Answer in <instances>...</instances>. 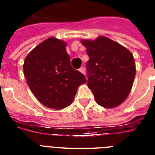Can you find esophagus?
<instances>
[{"label":"esophagus","instance_id":"esophagus-1","mask_svg":"<svg viewBox=\"0 0 155 155\" xmlns=\"http://www.w3.org/2000/svg\"><path fill=\"white\" fill-rule=\"evenodd\" d=\"M80 71V72L82 73V74H84V75H85V69L84 67H82V68H80V70H79Z\"/></svg>","mask_w":155,"mask_h":155}]
</instances>
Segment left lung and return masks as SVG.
I'll list each match as a JSON object with an SVG mask.
<instances>
[{
  "instance_id": "8db88e82",
  "label": "left lung",
  "mask_w": 155,
  "mask_h": 155,
  "mask_svg": "<svg viewBox=\"0 0 155 155\" xmlns=\"http://www.w3.org/2000/svg\"><path fill=\"white\" fill-rule=\"evenodd\" d=\"M87 50V86L104 108H115L127 98L134 80V56L125 47L104 36L81 40Z\"/></svg>"
}]
</instances>
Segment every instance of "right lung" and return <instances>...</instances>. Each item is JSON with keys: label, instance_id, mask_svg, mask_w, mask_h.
I'll return each mask as SVG.
<instances>
[{"label": "right lung", "instance_id": "add662e5", "mask_svg": "<svg viewBox=\"0 0 155 155\" xmlns=\"http://www.w3.org/2000/svg\"><path fill=\"white\" fill-rule=\"evenodd\" d=\"M67 43L51 37L28 54L23 65L28 86L47 108L62 109L72 103L86 78L75 70L66 51Z\"/></svg>", "mask_w": 155, "mask_h": 155}]
</instances>
